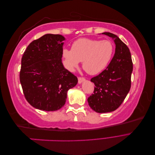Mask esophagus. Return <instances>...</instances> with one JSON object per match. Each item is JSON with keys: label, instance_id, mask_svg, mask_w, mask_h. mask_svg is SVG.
<instances>
[{"label": "esophagus", "instance_id": "34e87169", "mask_svg": "<svg viewBox=\"0 0 155 155\" xmlns=\"http://www.w3.org/2000/svg\"><path fill=\"white\" fill-rule=\"evenodd\" d=\"M84 81H85V78H84L83 77H79L78 78V83H81Z\"/></svg>", "mask_w": 155, "mask_h": 155}]
</instances>
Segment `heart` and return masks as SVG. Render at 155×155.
Listing matches in <instances>:
<instances>
[{
  "label": "heart",
  "instance_id": "obj_1",
  "mask_svg": "<svg viewBox=\"0 0 155 155\" xmlns=\"http://www.w3.org/2000/svg\"><path fill=\"white\" fill-rule=\"evenodd\" d=\"M114 53V46L108 40L79 39L72 45L71 50L64 49L63 55L67 68L73 71L83 61V68L91 75L102 72L109 64Z\"/></svg>",
  "mask_w": 155,
  "mask_h": 155
}]
</instances>
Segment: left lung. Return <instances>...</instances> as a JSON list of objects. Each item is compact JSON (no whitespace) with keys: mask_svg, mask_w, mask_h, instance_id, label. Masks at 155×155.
I'll use <instances>...</instances> for the list:
<instances>
[{"mask_svg":"<svg viewBox=\"0 0 155 155\" xmlns=\"http://www.w3.org/2000/svg\"><path fill=\"white\" fill-rule=\"evenodd\" d=\"M102 34L114 39L116 49L107 68L91 79L95 87L87 101L91 109L98 113L114 111L121 105L130 91L133 69L127 46L112 33L104 32Z\"/></svg>","mask_w":155,"mask_h":155,"instance_id":"obj_1","label":"left lung"}]
</instances>
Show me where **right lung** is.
I'll return each mask as SVG.
<instances>
[{"instance_id": "obj_1", "label": "right lung", "mask_w": 155, "mask_h": 155, "mask_svg": "<svg viewBox=\"0 0 155 155\" xmlns=\"http://www.w3.org/2000/svg\"><path fill=\"white\" fill-rule=\"evenodd\" d=\"M64 39L59 34H46L33 41L23 54L20 82L26 100L35 109H60L68 91L77 85V77L62 63Z\"/></svg>"}]
</instances>
